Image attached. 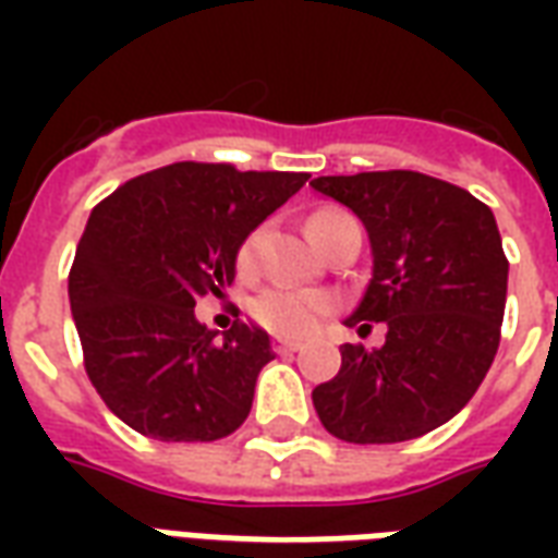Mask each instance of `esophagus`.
<instances>
[{
    "label": "esophagus",
    "mask_w": 558,
    "mask_h": 558,
    "mask_svg": "<svg viewBox=\"0 0 558 558\" xmlns=\"http://www.w3.org/2000/svg\"><path fill=\"white\" fill-rule=\"evenodd\" d=\"M271 350L278 352V355H292V352H302V343H295V340L275 338L271 340Z\"/></svg>",
    "instance_id": "obj_1"
}]
</instances>
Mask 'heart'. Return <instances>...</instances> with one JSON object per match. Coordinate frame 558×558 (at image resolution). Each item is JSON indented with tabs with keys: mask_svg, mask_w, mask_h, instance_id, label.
I'll return each instance as SVG.
<instances>
[{
	"mask_svg": "<svg viewBox=\"0 0 558 558\" xmlns=\"http://www.w3.org/2000/svg\"><path fill=\"white\" fill-rule=\"evenodd\" d=\"M350 220L347 211L340 208H319L307 230L314 235L316 244H323L328 230H335L338 223ZM263 232L266 227H256L242 239L239 244V254H235V268L242 278H254L256 268H259V244H263ZM335 302L328 299L326 292L314 290H292V287H268L256 295L251 302V316L263 328H268L271 335H283V338H302L323 316L331 314Z\"/></svg>",
	"mask_w": 558,
	"mask_h": 558,
	"instance_id": "b5f03b06",
	"label": "heart"
}]
</instances>
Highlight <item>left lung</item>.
Here are the masks:
<instances>
[{
  "instance_id": "8db88e82",
  "label": "left lung",
  "mask_w": 558,
  "mask_h": 558,
  "mask_svg": "<svg viewBox=\"0 0 558 558\" xmlns=\"http://www.w3.org/2000/svg\"><path fill=\"white\" fill-rule=\"evenodd\" d=\"M319 194L362 218L374 278L347 319L359 335L386 323V343L340 347L335 379L314 388L316 415L355 445L418 439L478 391L502 338L508 259L493 211L424 172L319 175Z\"/></svg>"
}]
</instances>
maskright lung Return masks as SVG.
Segmentation results:
<instances>
[{
    "mask_svg": "<svg viewBox=\"0 0 558 558\" xmlns=\"http://www.w3.org/2000/svg\"><path fill=\"white\" fill-rule=\"evenodd\" d=\"M311 175L179 160L92 208L68 275L83 367L113 415L160 442H215L244 424L275 352L263 328L199 326L235 280L251 230Z\"/></svg>",
    "mask_w": 558,
    "mask_h": 558,
    "instance_id": "right-lung-1",
    "label": "right lung"
}]
</instances>
